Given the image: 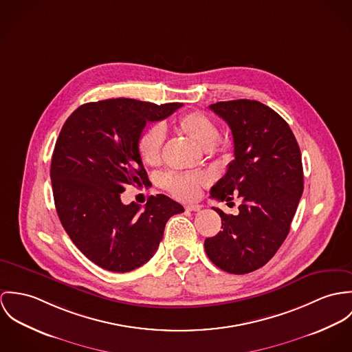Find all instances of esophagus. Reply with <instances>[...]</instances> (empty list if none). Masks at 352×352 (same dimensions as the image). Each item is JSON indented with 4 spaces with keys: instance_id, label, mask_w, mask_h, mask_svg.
Here are the masks:
<instances>
[{
    "instance_id": "34e87169",
    "label": "esophagus",
    "mask_w": 352,
    "mask_h": 352,
    "mask_svg": "<svg viewBox=\"0 0 352 352\" xmlns=\"http://www.w3.org/2000/svg\"><path fill=\"white\" fill-rule=\"evenodd\" d=\"M185 209H186V210H190V212H198V210L201 209V205L188 204V205H185Z\"/></svg>"
}]
</instances>
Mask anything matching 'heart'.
Masks as SVG:
<instances>
[{"label": "heart", "mask_w": 352, "mask_h": 352, "mask_svg": "<svg viewBox=\"0 0 352 352\" xmlns=\"http://www.w3.org/2000/svg\"><path fill=\"white\" fill-rule=\"evenodd\" d=\"M175 126L204 150H212L220 140V132L214 121L201 112H189L179 116ZM163 142L164 132L159 125L142 131L138 139V153L144 164L155 166L159 163ZM206 184L208 177L204 174L167 173L160 178V185L179 199H195L201 186Z\"/></svg>", "instance_id": "1"}]
</instances>
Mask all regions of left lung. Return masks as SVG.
I'll use <instances>...</instances> for the list:
<instances>
[{"label":"left lung","instance_id":"8db88e82","mask_svg":"<svg viewBox=\"0 0 352 352\" xmlns=\"http://www.w3.org/2000/svg\"><path fill=\"white\" fill-rule=\"evenodd\" d=\"M209 109L230 125L234 155L210 198L231 204L236 195L241 204L236 216L213 208L223 231L205 239V251L227 273H251L273 258L290 231L304 192L301 151L289 124L259 101H221Z\"/></svg>","mask_w":352,"mask_h":352}]
</instances>
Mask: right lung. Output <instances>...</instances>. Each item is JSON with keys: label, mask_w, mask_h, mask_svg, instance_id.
Masks as SVG:
<instances>
[{"label": "right lung", "mask_w": 352, "mask_h": 352, "mask_svg": "<svg viewBox=\"0 0 352 352\" xmlns=\"http://www.w3.org/2000/svg\"><path fill=\"white\" fill-rule=\"evenodd\" d=\"M181 107L132 98L89 102L60 129L50 170L55 208L79 251L105 270L126 273L143 266L157 252L167 220L184 212L164 195L150 197L143 209L120 198L128 186L150 185L138 153L146 124Z\"/></svg>", "instance_id": "right-lung-1"}]
</instances>
